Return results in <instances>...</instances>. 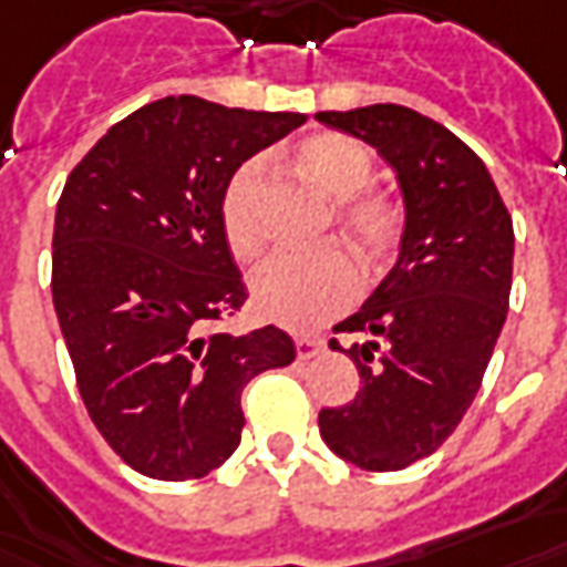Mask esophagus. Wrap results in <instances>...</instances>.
Returning <instances> with one entry per match:
<instances>
[{"label": "esophagus", "instance_id": "obj_1", "mask_svg": "<svg viewBox=\"0 0 567 567\" xmlns=\"http://www.w3.org/2000/svg\"><path fill=\"white\" fill-rule=\"evenodd\" d=\"M295 346H297V358L309 360V358H316L318 351L324 348V339L312 337V333H300V337L295 339Z\"/></svg>", "mask_w": 567, "mask_h": 567}]
</instances>
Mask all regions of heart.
<instances>
[{
    "label": "heart",
    "instance_id": "heart-1",
    "mask_svg": "<svg viewBox=\"0 0 567 567\" xmlns=\"http://www.w3.org/2000/svg\"><path fill=\"white\" fill-rule=\"evenodd\" d=\"M303 177L333 200H342L339 221L367 261L396 249L402 213L388 195H358L372 179V155L360 141L339 132L309 134L297 146ZM261 165H246L230 177L221 198V228L240 261H255L264 249ZM358 295V270L346 251L321 249L309 255L282 251L251 276V303L264 318L285 327H312L337 316Z\"/></svg>",
    "mask_w": 567,
    "mask_h": 567
}]
</instances>
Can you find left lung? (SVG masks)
<instances>
[{"label":"left lung","mask_w":567,"mask_h":567,"mask_svg":"<svg viewBox=\"0 0 567 567\" xmlns=\"http://www.w3.org/2000/svg\"><path fill=\"white\" fill-rule=\"evenodd\" d=\"M384 158L402 195L396 264L330 348L354 360L358 396L321 409V439L346 463L400 472L454 433L502 333L514 270V225L486 165L402 104L316 113Z\"/></svg>","instance_id":"1"}]
</instances>
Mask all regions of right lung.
<instances>
[{
  "label": "right lung",
  "instance_id": "1",
  "mask_svg": "<svg viewBox=\"0 0 567 567\" xmlns=\"http://www.w3.org/2000/svg\"><path fill=\"white\" fill-rule=\"evenodd\" d=\"M303 123L167 95L107 128L62 188L53 309L92 423L141 475L219 468L240 444L243 388L295 360L279 327H213L249 297L221 228L225 188Z\"/></svg>",
  "mask_w": 567,
  "mask_h": 567
}]
</instances>
